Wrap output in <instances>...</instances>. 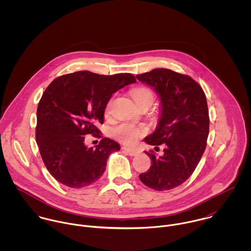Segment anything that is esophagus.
<instances>
[{
	"instance_id": "esophagus-1",
	"label": "esophagus",
	"mask_w": 251,
	"mask_h": 251,
	"mask_svg": "<svg viewBox=\"0 0 251 251\" xmlns=\"http://www.w3.org/2000/svg\"><path fill=\"white\" fill-rule=\"evenodd\" d=\"M123 150H124V151H126L130 156H134V155H136L138 153V151L136 150L130 149V148H127V147H123Z\"/></svg>"
}]
</instances>
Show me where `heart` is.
I'll use <instances>...</instances> for the list:
<instances>
[{"mask_svg": "<svg viewBox=\"0 0 251 251\" xmlns=\"http://www.w3.org/2000/svg\"><path fill=\"white\" fill-rule=\"evenodd\" d=\"M132 99L136 105L139 107L144 104L151 105L154 100V94L148 88H138L131 92ZM112 101H109L108 108L110 107ZM146 131L144 126H136L131 124H121L112 128V135L115 139L121 143L131 145L135 143L136 140Z\"/></svg>", "mask_w": 251, "mask_h": 251, "instance_id": "b5f03b06", "label": "heart"}]
</instances>
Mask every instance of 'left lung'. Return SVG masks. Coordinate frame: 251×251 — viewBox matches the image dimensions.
<instances>
[{
  "instance_id": "left-lung-1",
  "label": "left lung",
  "mask_w": 251,
  "mask_h": 251,
  "mask_svg": "<svg viewBox=\"0 0 251 251\" xmlns=\"http://www.w3.org/2000/svg\"><path fill=\"white\" fill-rule=\"evenodd\" d=\"M153 88L160 99V116L155 130L144 141L164 146L161 155L145 151L151 160L139 178L154 190H169L188 179L198 165L209 135V111L203 89L191 77L167 69L136 75Z\"/></svg>"
}]
</instances>
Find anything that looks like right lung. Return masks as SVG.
<instances>
[{"label": "right lung", "mask_w": 251, "mask_h": 251, "mask_svg": "<svg viewBox=\"0 0 251 251\" xmlns=\"http://www.w3.org/2000/svg\"><path fill=\"white\" fill-rule=\"evenodd\" d=\"M136 82L130 73L100 75L77 72L53 80L44 91L36 111V144L49 173L72 188L88 186L105 171L108 156L120 145L102 138L95 148L85 135L100 138L98 126L112 94Z\"/></svg>", "instance_id": "1"}]
</instances>
